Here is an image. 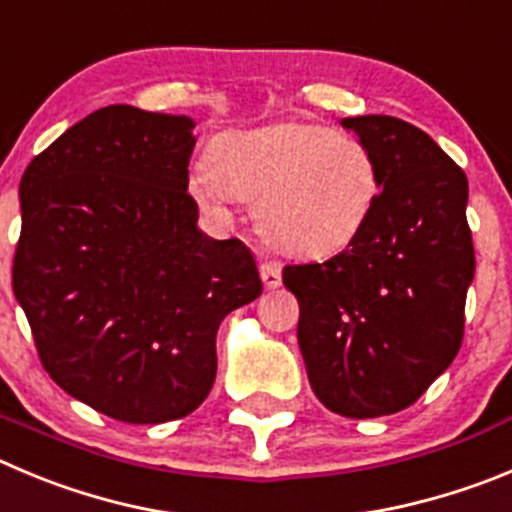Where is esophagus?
<instances>
[{
    "mask_svg": "<svg viewBox=\"0 0 512 512\" xmlns=\"http://www.w3.org/2000/svg\"><path fill=\"white\" fill-rule=\"evenodd\" d=\"M261 279H264V287L269 289H279L281 287V266L276 261H264L261 264Z\"/></svg>",
    "mask_w": 512,
    "mask_h": 512,
    "instance_id": "1",
    "label": "esophagus"
}]
</instances>
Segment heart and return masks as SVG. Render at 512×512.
Listing matches in <instances>:
<instances>
[{"mask_svg": "<svg viewBox=\"0 0 512 512\" xmlns=\"http://www.w3.org/2000/svg\"><path fill=\"white\" fill-rule=\"evenodd\" d=\"M190 190L210 208L251 200L271 246L330 256L368 223L378 200V164L350 134L284 121L220 137L210 164L192 172Z\"/></svg>", "mask_w": 512, "mask_h": 512, "instance_id": "b5f03b06", "label": "heart"}]
</instances>
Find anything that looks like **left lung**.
I'll use <instances>...</instances> for the list:
<instances>
[{
    "instance_id": "left-lung-1",
    "label": "left lung",
    "mask_w": 512,
    "mask_h": 512,
    "mask_svg": "<svg viewBox=\"0 0 512 512\" xmlns=\"http://www.w3.org/2000/svg\"><path fill=\"white\" fill-rule=\"evenodd\" d=\"M378 164L363 231L325 264L284 269L309 386L348 419L403 411L452 365L475 279L467 175L393 116L340 121Z\"/></svg>"
}]
</instances>
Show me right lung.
Listing matches in <instances>:
<instances>
[{"label": "right lung", "mask_w": 512, "mask_h": 512, "mask_svg": "<svg viewBox=\"0 0 512 512\" xmlns=\"http://www.w3.org/2000/svg\"><path fill=\"white\" fill-rule=\"evenodd\" d=\"M195 121L126 103L70 126L27 164L12 266L42 365L126 424L192 414L218 370L223 317L259 297L238 238L198 228L187 195Z\"/></svg>", "instance_id": "add662e5"}]
</instances>
